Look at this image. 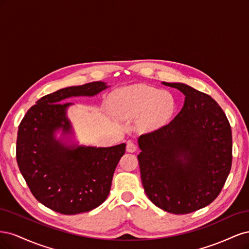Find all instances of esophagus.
<instances>
[{
  "label": "esophagus",
  "instance_id": "34e87169",
  "mask_svg": "<svg viewBox=\"0 0 249 249\" xmlns=\"http://www.w3.org/2000/svg\"><path fill=\"white\" fill-rule=\"evenodd\" d=\"M136 149H137V147H136V144H135V143H133L131 141L126 143V152L134 153V152H136Z\"/></svg>",
  "mask_w": 249,
  "mask_h": 249
}]
</instances>
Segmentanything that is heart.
I'll list each match as a JSON object with an SVG mask.
<instances>
[{
	"label": "heart",
	"instance_id": "heart-1",
	"mask_svg": "<svg viewBox=\"0 0 249 249\" xmlns=\"http://www.w3.org/2000/svg\"><path fill=\"white\" fill-rule=\"evenodd\" d=\"M111 114L118 120L138 117L141 132H153L166 124L176 110L173 95L147 85H133L113 92L109 97Z\"/></svg>",
	"mask_w": 249,
	"mask_h": 249
}]
</instances>
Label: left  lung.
Returning a JSON list of instances; mask_svg holds the SVG:
<instances>
[{
    "instance_id": "1",
    "label": "left lung",
    "mask_w": 249,
    "mask_h": 249,
    "mask_svg": "<svg viewBox=\"0 0 249 249\" xmlns=\"http://www.w3.org/2000/svg\"><path fill=\"white\" fill-rule=\"evenodd\" d=\"M162 84L179 90L184 106L167 125L138 138L141 180L154 205L188 214L220 193L231 167V130L210 95L184 83Z\"/></svg>"
}]
</instances>
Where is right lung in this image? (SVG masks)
Segmentation results:
<instances>
[{
	"mask_svg": "<svg viewBox=\"0 0 249 249\" xmlns=\"http://www.w3.org/2000/svg\"><path fill=\"white\" fill-rule=\"evenodd\" d=\"M110 87L99 81L59 89L30 108L18 126L17 161L34 197L64 215L89 212L107 199L113 173L125 143L109 147L81 145L65 100L92 97Z\"/></svg>",
	"mask_w": 249,
	"mask_h": 249,
	"instance_id": "obj_1",
	"label": "right lung"
}]
</instances>
